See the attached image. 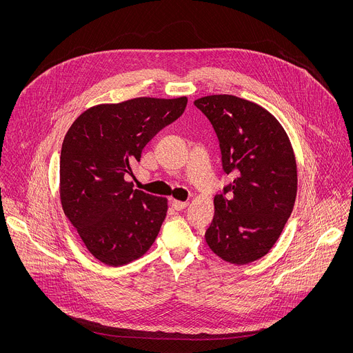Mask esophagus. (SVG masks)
I'll list each match as a JSON object with an SVG mask.
<instances>
[{
    "mask_svg": "<svg viewBox=\"0 0 353 353\" xmlns=\"http://www.w3.org/2000/svg\"><path fill=\"white\" fill-rule=\"evenodd\" d=\"M187 205H188V203H185V201H177V199H173V201H172V207H173L176 211H181V210H184Z\"/></svg>",
    "mask_w": 353,
    "mask_h": 353,
    "instance_id": "34e87169",
    "label": "esophagus"
}]
</instances>
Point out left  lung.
<instances>
[{
	"instance_id": "8db88e82",
	"label": "left lung",
	"mask_w": 353,
	"mask_h": 353,
	"mask_svg": "<svg viewBox=\"0 0 353 353\" xmlns=\"http://www.w3.org/2000/svg\"><path fill=\"white\" fill-rule=\"evenodd\" d=\"M194 105L211 121L222 165L233 181L214 198L205 233L222 260L244 265L264 257L279 239L297 192V166L289 137L264 108L233 94H211Z\"/></svg>"
}]
</instances>
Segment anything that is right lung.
<instances>
[{"label":"right lung","mask_w":353,"mask_h":353,"mask_svg":"<svg viewBox=\"0 0 353 353\" xmlns=\"http://www.w3.org/2000/svg\"><path fill=\"white\" fill-rule=\"evenodd\" d=\"M187 97H135L85 110L67 131L60 158V199L89 253L121 267L154 244L168 198L134 190L124 176L143 146L177 120Z\"/></svg>","instance_id":"add662e5"}]
</instances>
